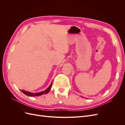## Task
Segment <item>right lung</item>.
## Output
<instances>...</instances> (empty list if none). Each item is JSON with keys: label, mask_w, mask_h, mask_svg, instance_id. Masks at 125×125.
<instances>
[{"label": "right lung", "mask_w": 125, "mask_h": 125, "mask_svg": "<svg viewBox=\"0 0 125 125\" xmlns=\"http://www.w3.org/2000/svg\"><path fill=\"white\" fill-rule=\"evenodd\" d=\"M51 83L50 85L49 86L48 88L46 90L42 92H39V93H31V92H30L28 91H26L24 90H21V91L24 93V94H25L26 95H28L29 96H40L41 95H43L44 94H47L49 91H50L51 88H52V83Z\"/></svg>", "instance_id": "add662e5"}]
</instances>
